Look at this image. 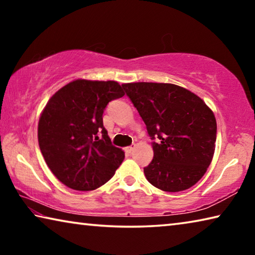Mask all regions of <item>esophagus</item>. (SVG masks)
I'll list each match as a JSON object with an SVG mask.
<instances>
[{
  "label": "esophagus",
  "instance_id": "34e87169",
  "mask_svg": "<svg viewBox=\"0 0 255 255\" xmlns=\"http://www.w3.org/2000/svg\"><path fill=\"white\" fill-rule=\"evenodd\" d=\"M133 150V146H127V147H125V152L130 154Z\"/></svg>",
  "mask_w": 255,
  "mask_h": 255
}]
</instances>
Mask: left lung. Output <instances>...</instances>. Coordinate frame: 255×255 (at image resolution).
Returning <instances> with one entry per match:
<instances>
[{
	"label": "left lung",
	"mask_w": 255,
	"mask_h": 255,
	"mask_svg": "<svg viewBox=\"0 0 255 255\" xmlns=\"http://www.w3.org/2000/svg\"><path fill=\"white\" fill-rule=\"evenodd\" d=\"M123 88L139 112L152 139L154 157L144 173L150 184L167 192L191 188L210 165L217 124L202 99L171 83L137 82Z\"/></svg>",
	"instance_id": "left-lung-1"
}]
</instances>
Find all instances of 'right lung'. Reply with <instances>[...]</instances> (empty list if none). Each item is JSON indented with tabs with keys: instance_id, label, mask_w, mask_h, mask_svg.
Wrapping results in <instances>:
<instances>
[{
	"instance_id": "add662e5",
	"label": "right lung",
	"mask_w": 255,
	"mask_h": 255,
	"mask_svg": "<svg viewBox=\"0 0 255 255\" xmlns=\"http://www.w3.org/2000/svg\"><path fill=\"white\" fill-rule=\"evenodd\" d=\"M124 96L116 81L79 79L47 102L38 123V143L50 171L66 187L91 191L108 182L123 163L124 150L111 144L102 115L108 103Z\"/></svg>"
}]
</instances>
